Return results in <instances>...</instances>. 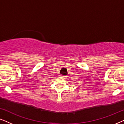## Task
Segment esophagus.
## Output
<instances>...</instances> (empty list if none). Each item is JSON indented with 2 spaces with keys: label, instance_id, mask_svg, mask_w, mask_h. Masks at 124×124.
Segmentation results:
<instances>
[{
  "label": "esophagus",
  "instance_id": "esophagus-1",
  "mask_svg": "<svg viewBox=\"0 0 124 124\" xmlns=\"http://www.w3.org/2000/svg\"><path fill=\"white\" fill-rule=\"evenodd\" d=\"M62 78H63V79H65L67 77V76H64V75H62Z\"/></svg>",
  "mask_w": 124,
  "mask_h": 124
}]
</instances>
